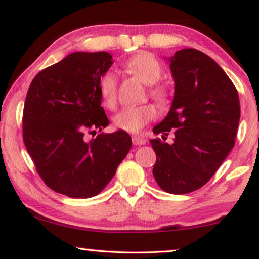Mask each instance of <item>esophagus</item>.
I'll list each match as a JSON object with an SVG mask.
<instances>
[{"label": "esophagus", "instance_id": "esophagus-1", "mask_svg": "<svg viewBox=\"0 0 259 259\" xmlns=\"http://www.w3.org/2000/svg\"><path fill=\"white\" fill-rule=\"evenodd\" d=\"M146 142H147V140L144 137H140V136H134V137H133V143H134V145H136V146L145 145Z\"/></svg>", "mask_w": 259, "mask_h": 259}]
</instances>
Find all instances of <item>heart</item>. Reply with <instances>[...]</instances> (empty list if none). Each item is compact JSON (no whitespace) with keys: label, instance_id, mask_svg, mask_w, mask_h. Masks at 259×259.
I'll list each match as a JSON object with an SVG mask.
<instances>
[{"label":"heart","instance_id":"obj_1","mask_svg":"<svg viewBox=\"0 0 259 259\" xmlns=\"http://www.w3.org/2000/svg\"><path fill=\"white\" fill-rule=\"evenodd\" d=\"M126 72L137 76L147 85H152L150 94L159 103H164L168 94L164 87L156 84L163 73L160 61L147 52H140L126 60L124 65ZM99 91L104 104L107 107H114L116 103V82L112 73L104 75L99 83ZM156 116V111L152 105L126 106L116 114L114 123L117 128L128 133L137 134Z\"/></svg>","mask_w":259,"mask_h":259}]
</instances>
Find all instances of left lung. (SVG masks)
I'll use <instances>...</instances> for the list:
<instances>
[{
  "label": "left lung",
  "instance_id": "8db88e82",
  "mask_svg": "<svg viewBox=\"0 0 259 259\" xmlns=\"http://www.w3.org/2000/svg\"><path fill=\"white\" fill-rule=\"evenodd\" d=\"M166 59L175 95L153 133L164 138L175 128V138L171 145L150 140L156 154L153 175L163 191L186 194L207 184L233 148L240 100L230 77L208 55L188 48Z\"/></svg>",
  "mask_w": 259,
  "mask_h": 259
}]
</instances>
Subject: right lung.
Returning <instances> with one entry per match:
<instances>
[{"mask_svg":"<svg viewBox=\"0 0 259 259\" xmlns=\"http://www.w3.org/2000/svg\"><path fill=\"white\" fill-rule=\"evenodd\" d=\"M108 52H73L33 78L23 115L25 146L43 182L69 198L99 194L131 147L124 130L88 138L109 124L99 91Z\"/></svg>","mask_w":259,"mask_h":259,"instance_id":"1","label":"right lung"}]
</instances>
